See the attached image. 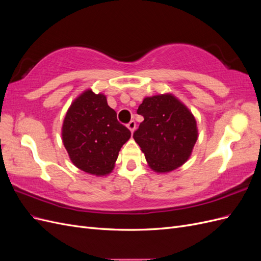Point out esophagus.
Segmentation results:
<instances>
[{
    "instance_id": "34e87169",
    "label": "esophagus",
    "mask_w": 261,
    "mask_h": 261,
    "mask_svg": "<svg viewBox=\"0 0 261 261\" xmlns=\"http://www.w3.org/2000/svg\"><path fill=\"white\" fill-rule=\"evenodd\" d=\"M127 127H128L129 130L133 133L134 130H135V128H136V122L134 121V120H132V121L127 124Z\"/></svg>"
}]
</instances>
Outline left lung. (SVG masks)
Instances as JSON below:
<instances>
[{
  "mask_svg": "<svg viewBox=\"0 0 261 261\" xmlns=\"http://www.w3.org/2000/svg\"><path fill=\"white\" fill-rule=\"evenodd\" d=\"M137 113L144 116L133 137L155 172H170L185 163L196 144L197 125L189 110L172 96L145 98Z\"/></svg>",
  "mask_w": 261,
  "mask_h": 261,
  "instance_id": "1",
  "label": "left lung"
}]
</instances>
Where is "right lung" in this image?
<instances>
[{
  "instance_id": "1",
  "label": "right lung",
  "mask_w": 261,
  "mask_h": 261,
  "mask_svg": "<svg viewBox=\"0 0 261 261\" xmlns=\"http://www.w3.org/2000/svg\"><path fill=\"white\" fill-rule=\"evenodd\" d=\"M63 143L70 160L87 173L111 172L130 130L117 121L105 94L87 90L68 109L62 128Z\"/></svg>"
}]
</instances>
